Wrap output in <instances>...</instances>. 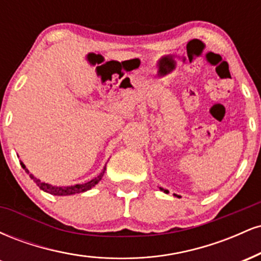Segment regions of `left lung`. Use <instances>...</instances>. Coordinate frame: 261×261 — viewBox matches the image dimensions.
<instances>
[{
  "label": "left lung",
  "instance_id": "8db88e82",
  "mask_svg": "<svg viewBox=\"0 0 261 261\" xmlns=\"http://www.w3.org/2000/svg\"><path fill=\"white\" fill-rule=\"evenodd\" d=\"M161 189V190H163V189H162V188H160ZM164 191H166V193H168V191H167V190H164Z\"/></svg>",
  "mask_w": 261,
  "mask_h": 261
}]
</instances>
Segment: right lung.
<instances>
[{"instance_id": "right-lung-1", "label": "right lung", "mask_w": 261, "mask_h": 261, "mask_svg": "<svg viewBox=\"0 0 261 261\" xmlns=\"http://www.w3.org/2000/svg\"><path fill=\"white\" fill-rule=\"evenodd\" d=\"M20 164H22L23 169H25V172L29 174V170L25 168L24 164H23L22 162H20ZM106 168H107V166L104 167L103 170H101L100 174L98 175L97 178L92 179L91 181L85 182V184H77V185H72V187H64V188H62V187H53V185H50V184H45V182L40 181V180H39V179L35 178V176L33 175V174H29V176H31L33 180H34L35 184H37L38 187L41 189V190L46 191V193L51 194V195L64 196V195H72V194L83 193V191H87V190H89V189H92L93 187H95V185H97L98 182L100 181L101 176L104 175V172H106Z\"/></svg>"}]
</instances>
